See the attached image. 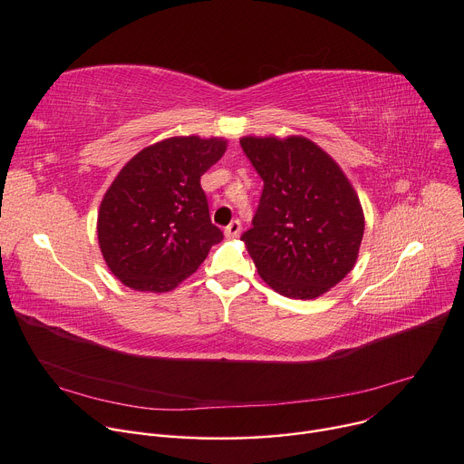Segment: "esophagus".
Instances as JSON below:
<instances>
[{
  "label": "esophagus",
  "mask_w": 464,
  "mask_h": 464,
  "mask_svg": "<svg viewBox=\"0 0 464 464\" xmlns=\"http://www.w3.org/2000/svg\"><path fill=\"white\" fill-rule=\"evenodd\" d=\"M239 232H241V223H239L237 219L232 221V223L225 228V236H227V237H237Z\"/></svg>",
  "instance_id": "obj_1"
}]
</instances>
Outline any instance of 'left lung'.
Listing matches in <instances>:
<instances>
[{
  "label": "left lung",
  "mask_w": 464,
  "mask_h": 464,
  "mask_svg": "<svg viewBox=\"0 0 464 464\" xmlns=\"http://www.w3.org/2000/svg\"><path fill=\"white\" fill-rule=\"evenodd\" d=\"M264 179L253 228L241 236L258 276L276 292L314 299L356 266L365 217L337 162L305 136H243Z\"/></svg>",
  "instance_id": "1"
}]
</instances>
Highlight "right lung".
<instances>
[{
  "label": "right lung",
  "instance_id": "1",
  "mask_svg": "<svg viewBox=\"0 0 464 464\" xmlns=\"http://www.w3.org/2000/svg\"><path fill=\"white\" fill-rule=\"evenodd\" d=\"M227 151L219 136H172L136 153L102 197L97 239L108 269L139 292H170L223 232L209 219L202 174Z\"/></svg>",
  "mask_w": 464,
  "mask_h": 464
}]
</instances>
